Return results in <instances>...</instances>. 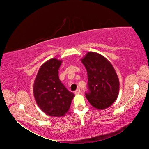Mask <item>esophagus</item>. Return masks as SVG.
Returning a JSON list of instances; mask_svg holds the SVG:
<instances>
[{
  "instance_id": "1",
  "label": "esophagus",
  "mask_w": 149,
  "mask_h": 149,
  "mask_svg": "<svg viewBox=\"0 0 149 149\" xmlns=\"http://www.w3.org/2000/svg\"><path fill=\"white\" fill-rule=\"evenodd\" d=\"M80 92H81V90H80V89L78 88V89H77V90H76V91H75L74 93L76 94V95H79V94L80 93Z\"/></svg>"
}]
</instances>
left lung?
Returning a JSON list of instances; mask_svg holds the SVG:
<instances>
[{"mask_svg":"<svg viewBox=\"0 0 149 149\" xmlns=\"http://www.w3.org/2000/svg\"><path fill=\"white\" fill-rule=\"evenodd\" d=\"M88 73V90L85 97L99 110L107 109L118 96L120 83L113 66L107 58L95 52H89L81 59Z\"/></svg>","mask_w":149,"mask_h":149,"instance_id":"8db88e82","label":"left lung"}]
</instances>
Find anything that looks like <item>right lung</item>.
<instances>
[{"label":"right lung","instance_id":"right-lung-1","mask_svg":"<svg viewBox=\"0 0 149 149\" xmlns=\"http://www.w3.org/2000/svg\"><path fill=\"white\" fill-rule=\"evenodd\" d=\"M62 60L50 59L42 64L33 83V95L42 112L52 117L64 116L69 110L74 94L61 83L59 69Z\"/></svg>","mask_w":149,"mask_h":149}]
</instances>
